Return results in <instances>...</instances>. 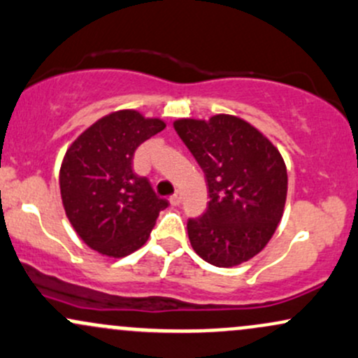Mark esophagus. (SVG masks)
I'll use <instances>...</instances> for the list:
<instances>
[{"label":"esophagus","mask_w":358,"mask_h":358,"mask_svg":"<svg viewBox=\"0 0 358 358\" xmlns=\"http://www.w3.org/2000/svg\"><path fill=\"white\" fill-rule=\"evenodd\" d=\"M182 199H183L182 193H180V192H178V193H175V195L171 196V199H170V203L173 205V207H178V205L182 203Z\"/></svg>","instance_id":"obj_1"}]
</instances>
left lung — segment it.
Returning <instances> with one entry per match:
<instances>
[{"instance_id":"obj_1","label":"left lung","mask_w":358,"mask_h":358,"mask_svg":"<svg viewBox=\"0 0 358 358\" xmlns=\"http://www.w3.org/2000/svg\"><path fill=\"white\" fill-rule=\"evenodd\" d=\"M175 131L203 170L208 207L187 224L193 250L232 268L264 249L282 217L287 173L273 143L244 119H178Z\"/></svg>"}]
</instances>
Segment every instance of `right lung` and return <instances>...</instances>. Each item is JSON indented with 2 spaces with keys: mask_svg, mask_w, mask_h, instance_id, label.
I'll use <instances>...</instances> for the list:
<instances>
[{
  "mask_svg": "<svg viewBox=\"0 0 358 358\" xmlns=\"http://www.w3.org/2000/svg\"><path fill=\"white\" fill-rule=\"evenodd\" d=\"M165 127L162 119L117 110L94 122L67 150L60 166L62 203L90 249L124 257L148 241L168 202L146 176L134 173L133 156Z\"/></svg>",
  "mask_w": 358,
  "mask_h": 358,
  "instance_id": "right-lung-1",
  "label": "right lung"
}]
</instances>
